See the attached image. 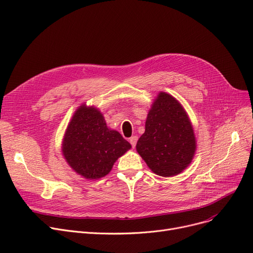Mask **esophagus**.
Instances as JSON below:
<instances>
[{"instance_id":"34e87169","label":"esophagus","mask_w":253,"mask_h":253,"mask_svg":"<svg viewBox=\"0 0 253 253\" xmlns=\"http://www.w3.org/2000/svg\"><path fill=\"white\" fill-rule=\"evenodd\" d=\"M137 139H138V137H137V136H132V137L129 139V141H130L131 145H132V147H133V148H135L136 142H137Z\"/></svg>"}]
</instances>
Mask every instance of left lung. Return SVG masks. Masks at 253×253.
Returning <instances> with one entry per match:
<instances>
[{"label":"left lung","mask_w":253,"mask_h":253,"mask_svg":"<svg viewBox=\"0 0 253 253\" xmlns=\"http://www.w3.org/2000/svg\"><path fill=\"white\" fill-rule=\"evenodd\" d=\"M193 126L182 105L168 93L160 92L145 121V131L136 151L157 175L179 174L192 162L196 152Z\"/></svg>","instance_id":"8db88e82"}]
</instances>
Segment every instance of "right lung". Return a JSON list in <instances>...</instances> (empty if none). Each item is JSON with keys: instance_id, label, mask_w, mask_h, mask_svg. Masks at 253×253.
<instances>
[{"instance_id": "1", "label": "right lung", "mask_w": 253, "mask_h": 253, "mask_svg": "<svg viewBox=\"0 0 253 253\" xmlns=\"http://www.w3.org/2000/svg\"><path fill=\"white\" fill-rule=\"evenodd\" d=\"M130 149L118 131L108 128L98 109L85 104L75 112L62 141L66 162L87 179L109 174L118 158Z\"/></svg>"}]
</instances>
